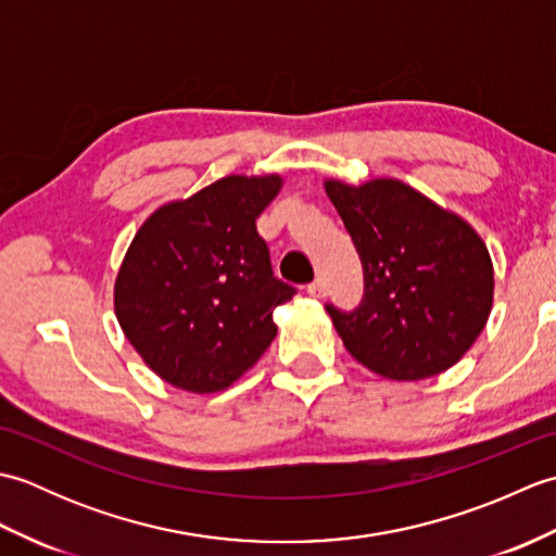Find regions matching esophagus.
Masks as SVG:
<instances>
[{
  "mask_svg": "<svg viewBox=\"0 0 556 556\" xmlns=\"http://www.w3.org/2000/svg\"><path fill=\"white\" fill-rule=\"evenodd\" d=\"M308 293L313 299H323L325 296V279H315L313 285H308Z\"/></svg>",
  "mask_w": 556,
  "mask_h": 556,
  "instance_id": "obj_1",
  "label": "esophagus"
}]
</instances>
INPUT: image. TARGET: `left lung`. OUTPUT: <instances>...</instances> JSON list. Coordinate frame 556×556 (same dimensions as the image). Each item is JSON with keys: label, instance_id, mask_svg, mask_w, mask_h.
I'll use <instances>...</instances> for the list:
<instances>
[{"label": "left lung", "instance_id": "left-lung-1", "mask_svg": "<svg viewBox=\"0 0 556 556\" xmlns=\"http://www.w3.org/2000/svg\"><path fill=\"white\" fill-rule=\"evenodd\" d=\"M356 245L365 293L353 313L327 305L346 351L370 372L418 382L452 368L488 325L494 267L456 212L399 179H325Z\"/></svg>", "mask_w": 556, "mask_h": 556}]
</instances>
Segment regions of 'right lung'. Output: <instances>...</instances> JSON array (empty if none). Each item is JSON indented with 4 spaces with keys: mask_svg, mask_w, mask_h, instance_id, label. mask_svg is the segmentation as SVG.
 I'll return each mask as SVG.
<instances>
[{
    "mask_svg": "<svg viewBox=\"0 0 556 556\" xmlns=\"http://www.w3.org/2000/svg\"><path fill=\"white\" fill-rule=\"evenodd\" d=\"M281 186V174H229L160 205L136 231L116 271L114 313L172 387L224 392L277 337L271 313L296 291L271 275L255 219Z\"/></svg>",
    "mask_w": 556,
    "mask_h": 556,
    "instance_id": "right-lung-1",
    "label": "right lung"
}]
</instances>
